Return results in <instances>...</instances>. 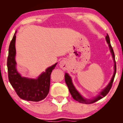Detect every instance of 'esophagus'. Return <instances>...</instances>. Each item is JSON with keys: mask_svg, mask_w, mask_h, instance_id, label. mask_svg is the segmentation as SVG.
<instances>
[{"mask_svg": "<svg viewBox=\"0 0 123 123\" xmlns=\"http://www.w3.org/2000/svg\"><path fill=\"white\" fill-rule=\"evenodd\" d=\"M60 67L62 69L66 70L67 69L68 67V62L66 60H63L60 62Z\"/></svg>", "mask_w": 123, "mask_h": 123, "instance_id": "obj_1", "label": "esophagus"}]
</instances>
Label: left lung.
Wrapping results in <instances>:
<instances>
[{"mask_svg": "<svg viewBox=\"0 0 123 123\" xmlns=\"http://www.w3.org/2000/svg\"><path fill=\"white\" fill-rule=\"evenodd\" d=\"M106 41L108 44H109V46L110 49V51L112 55V57H113V59L114 60V74L112 76V78L111 79V81L110 82L109 85H107V86L106 87V88L103 89V91H101L99 95L98 96H97L96 98H95L94 99H86L83 98L81 95L78 91H76V89L75 88L73 84L72 81V79L69 76V75H68L67 73L65 74V81L68 87V89H69V91L70 92V94H71L72 97L73 98V99L74 100H75L76 101H79V103H83V104H91L92 103H94L95 102H96L97 101L105 97L106 95L111 89L112 84H113V81H114V77H115V75L116 73V61H115V56H114V53L113 51V48L111 46V43H110V37L109 36L108 34H107V36H106Z\"/></svg>", "mask_w": 123, "mask_h": 123, "instance_id": "obj_1", "label": "left lung"}]
</instances>
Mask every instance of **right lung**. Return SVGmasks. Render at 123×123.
I'll list each match as a JSON object with an SVG mask.
<instances>
[{"instance_id":"right-lung-1","label":"right lung","mask_w":123,"mask_h":123,"mask_svg":"<svg viewBox=\"0 0 123 123\" xmlns=\"http://www.w3.org/2000/svg\"><path fill=\"white\" fill-rule=\"evenodd\" d=\"M16 33L10 42L7 57L8 78L10 83L20 98L25 100L39 101L48 94L50 84V75L57 63L48 68L37 79L22 77L16 69Z\"/></svg>"}]
</instances>
